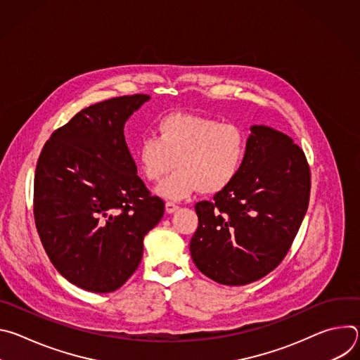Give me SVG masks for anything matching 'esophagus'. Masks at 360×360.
I'll use <instances>...</instances> for the list:
<instances>
[{
	"mask_svg": "<svg viewBox=\"0 0 360 360\" xmlns=\"http://www.w3.org/2000/svg\"><path fill=\"white\" fill-rule=\"evenodd\" d=\"M178 208H179V207H178L176 203H174V202H167V205H165V211H167L168 214L175 212Z\"/></svg>",
	"mask_w": 360,
	"mask_h": 360,
	"instance_id": "34e87169",
	"label": "esophagus"
}]
</instances>
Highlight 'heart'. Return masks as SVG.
I'll list each match as a JSON object with an SVG mask.
<instances>
[{"instance_id":"1","label":"heart","mask_w":360,"mask_h":360,"mask_svg":"<svg viewBox=\"0 0 360 360\" xmlns=\"http://www.w3.org/2000/svg\"><path fill=\"white\" fill-rule=\"evenodd\" d=\"M248 150V135L235 122L199 114L174 112L155 124V138L146 136L135 149L141 175L160 182L174 167L157 193L184 199L198 189L212 195L226 189L239 175Z\"/></svg>"}]
</instances>
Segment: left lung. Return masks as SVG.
Wrapping results in <instances>:
<instances>
[{
  "label": "left lung",
  "instance_id": "1",
  "mask_svg": "<svg viewBox=\"0 0 360 360\" xmlns=\"http://www.w3.org/2000/svg\"><path fill=\"white\" fill-rule=\"evenodd\" d=\"M250 132L236 179L195 205L192 261L228 286L258 281L283 261L311 196L309 164L292 138L265 125Z\"/></svg>",
  "mask_w": 360,
  "mask_h": 360
}]
</instances>
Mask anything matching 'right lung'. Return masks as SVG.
<instances>
[{
  "label": "right lung",
  "mask_w": 360,
  "mask_h": 360,
  "mask_svg": "<svg viewBox=\"0 0 360 360\" xmlns=\"http://www.w3.org/2000/svg\"><path fill=\"white\" fill-rule=\"evenodd\" d=\"M149 99L124 95L79 111L45 142L34 178V219L56 269L81 289L108 293L136 271L143 236L165 203L136 175L125 121Z\"/></svg>",
  "instance_id": "right-lung-1"
}]
</instances>
